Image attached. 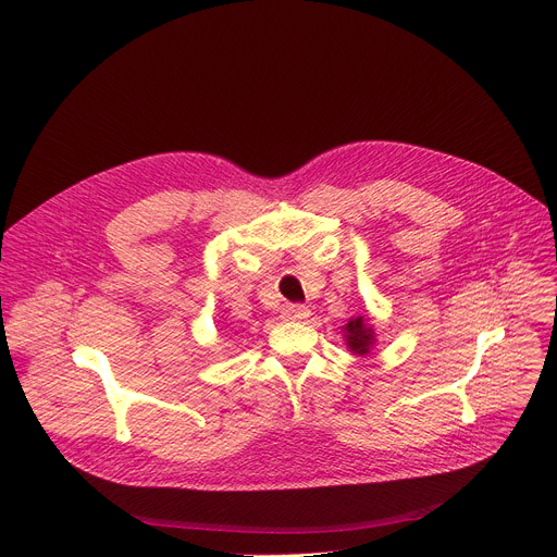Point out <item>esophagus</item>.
<instances>
[{"label": "esophagus", "instance_id": "obj_1", "mask_svg": "<svg viewBox=\"0 0 557 557\" xmlns=\"http://www.w3.org/2000/svg\"><path fill=\"white\" fill-rule=\"evenodd\" d=\"M310 314L308 306H301V304H290L282 310V320L284 322H304L306 317Z\"/></svg>", "mask_w": 557, "mask_h": 557}]
</instances>
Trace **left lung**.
Listing matches in <instances>:
<instances>
[{"instance_id":"1","label":"left lung","mask_w":557,"mask_h":557,"mask_svg":"<svg viewBox=\"0 0 557 557\" xmlns=\"http://www.w3.org/2000/svg\"><path fill=\"white\" fill-rule=\"evenodd\" d=\"M344 337H346V346L350 348V352L363 357L370 352V348L374 346V329L368 324V317H352V320L344 326Z\"/></svg>"}]
</instances>
